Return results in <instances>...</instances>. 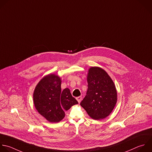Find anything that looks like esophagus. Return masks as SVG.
I'll return each mask as SVG.
<instances>
[{"mask_svg": "<svg viewBox=\"0 0 152 152\" xmlns=\"http://www.w3.org/2000/svg\"><path fill=\"white\" fill-rule=\"evenodd\" d=\"M76 99H77V101L78 102V103H80V102H81V100H82V96H79L76 97Z\"/></svg>", "mask_w": 152, "mask_h": 152, "instance_id": "obj_1", "label": "esophagus"}]
</instances>
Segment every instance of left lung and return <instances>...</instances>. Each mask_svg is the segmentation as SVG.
Masks as SVG:
<instances>
[{"instance_id":"left-lung-1","label":"left lung","mask_w":152,"mask_h":152,"mask_svg":"<svg viewBox=\"0 0 152 152\" xmlns=\"http://www.w3.org/2000/svg\"><path fill=\"white\" fill-rule=\"evenodd\" d=\"M86 95L80 106L88 115L95 120L108 116L117 102V91L114 82L102 69L92 67L89 69Z\"/></svg>"}]
</instances>
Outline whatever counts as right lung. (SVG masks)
<instances>
[{"mask_svg": "<svg viewBox=\"0 0 152 152\" xmlns=\"http://www.w3.org/2000/svg\"><path fill=\"white\" fill-rule=\"evenodd\" d=\"M61 79L56 75H48L37 85L33 94L34 106L50 122H58L65 116V110L78 104L70 89L61 91Z\"/></svg>", "mask_w": 152, "mask_h": 152, "instance_id": "obj_1", "label": "right lung"}]
</instances>
